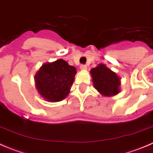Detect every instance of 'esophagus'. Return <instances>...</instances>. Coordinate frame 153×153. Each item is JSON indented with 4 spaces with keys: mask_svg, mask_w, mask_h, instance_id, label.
Returning <instances> with one entry per match:
<instances>
[{
    "mask_svg": "<svg viewBox=\"0 0 153 153\" xmlns=\"http://www.w3.org/2000/svg\"><path fill=\"white\" fill-rule=\"evenodd\" d=\"M80 69L82 70V71H85V70L87 69V66L85 65H80Z\"/></svg>",
    "mask_w": 153,
    "mask_h": 153,
    "instance_id": "1",
    "label": "esophagus"
}]
</instances>
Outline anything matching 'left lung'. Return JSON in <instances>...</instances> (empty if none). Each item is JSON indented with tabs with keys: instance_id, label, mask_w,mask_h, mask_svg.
<instances>
[{
	"instance_id": "left-lung-1",
	"label": "left lung",
	"mask_w": 153,
	"mask_h": 153,
	"mask_svg": "<svg viewBox=\"0 0 153 153\" xmlns=\"http://www.w3.org/2000/svg\"><path fill=\"white\" fill-rule=\"evenodd\" d=\"M90 74L94 88L104 97H113L120 92V77L106 65H97Z\"/></svg>"
}]
</instances>
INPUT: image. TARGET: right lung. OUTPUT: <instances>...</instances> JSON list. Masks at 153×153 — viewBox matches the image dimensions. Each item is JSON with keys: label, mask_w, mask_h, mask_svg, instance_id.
<instances>
[{"label": "right lung", "mask_w": 153, "mask_h": 153, "mask_svg": "<svg viewBox=\"0 0 153 153\" xmlns=\"http://www.w3.org/2000/svg\"><path fill=\"white\" fill-rule=\"evenodd\" d=\"M76 73L75 67L62 59L44 63L34 76L36 88L48 102H59L68 95Z\"/></svg>", "instance_id": "1"}]
</instances>
